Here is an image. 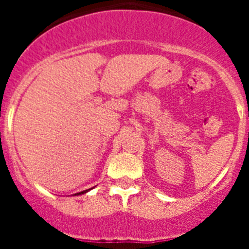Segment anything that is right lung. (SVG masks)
Segmentation results:
<instances>
[{"label":"right lung","instance_id":"right-lung-1","mask_svg":"<svg viewBox=\"0 0 249 249\" xmlns=\"http://www.w3.org/2000/svg\"><path fill=\"white\" fill-rule=\"evenodd\" d=\"M89 191H91V188H89V190H86V191H82V192L74 193V195H73V196H81V195H83V193H87V192H89Z\"/></svg>","mask_w":249,"mask_h":249}]
</instances>
